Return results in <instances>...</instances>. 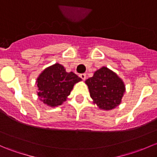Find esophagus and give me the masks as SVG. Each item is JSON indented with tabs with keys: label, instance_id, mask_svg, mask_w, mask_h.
Listing matches in <instances>:
<instances>
[{
	"label": "esophagus",
	"instance_id": "34e87169",
	"mask_svg": "<svg viewBox=\"0 0 157 157\" xmlns=\"http://www.w3.org/2000/svg\"><path fill=\"white\" fill-rule=\"evenodd\" d=\"M80 78H81L83 80H86V74H80Z\"/></svg>",
	"mask_w": 157,
	"mask_h": 157
}]
</instances>
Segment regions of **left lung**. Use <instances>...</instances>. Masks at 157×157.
<instances>
[{"instance_id":"8db88e82","label":"left lung","mask_w":157,"mask_h":157,"mask_svg":"<svg viewBox=\"0 0 157 157\" xmlns=\"http://www.w3.org/2000/svg\"><path fill=\"white\" fill-rule=\"evenodd\" d=\"M93 103L102 110H112L121 102L125 86L123 80L106 67L95 71L85 81Z\"/></svg>"}]
</instances>
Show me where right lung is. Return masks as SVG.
Here are the masks:
<instances>
[{"instance_id": "1", "label": "right lung", "mask_w": 157, "mask_h": 157, "mask_svg": "<svg viewBox=\"0 0 157 157\" xmlns=\"http://www.w3.org/2000/svg\"><path fill=\"white\" fill-rule=\"evenodd\" d=\"M80 81L81 78L78 76L73 72H66L64 66L56 63L46 67L36 80L39 99L50 107L62 105L74 84Z\"/></svg>"}]
</instances>
